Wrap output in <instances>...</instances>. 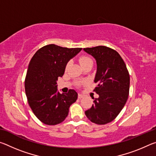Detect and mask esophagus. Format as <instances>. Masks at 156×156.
Masks as SVG:
<instances>
[{
    "label": "esophagus",
    "mask_w": 156,
    "mask_h": 156,
    "mask_svg": "<svg viewBox=\"0 0 156 156\" xmlns=\"http://www.w3.org/2000/svg\"><path fill=\"white\" fill-rule=\"evenodd\" d=\"M84 97V96L83 94H78V98L79 99H82Z\"/></svg>",
    "instance_id": "1"
}]
</instances>
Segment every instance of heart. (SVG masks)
Here are the masks:
<instances>
[{
	"label": "heart",
	"mask_w": 156,
	"mask_h": 156,
	"mask_svg": "<svg viewBox=\"0 0 156 156\" xmlns=\"http://www.w3.org/2000/svg\"><path fill=\"white\" fill-rule=\"evenodd\" d=\"M79 62H80L81 67H83V66L87 65V64H89V63L93 62V61H92V60L89 57H87V56H81V57L79 58ZM69 63L70 62H68L67 63V66H66V67L67 68L69 67Z\"/></svg>",
	"instance_id": "heart-1"
}]
</instances>
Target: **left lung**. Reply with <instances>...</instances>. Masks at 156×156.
Instances as JSON below:
<instances>
[{
	"label": "left lung",
	"instance_id": "8db88e82",
	"mask_svg": "<svg viewBox=\"0 0 156 156\" xmlns=\"http://www.w3.org/2000/svg\"><path fill=\"white\" fill-rule=\"evenodd\" d=\"M83 50L93 56L97 69L94 91L99 95L94 104L85 112L91 122L105 125L112 122L125 106L128 99L130 77L126 65L118 53L109 47L98 46Z\"/></svg>",
	"mask_w": 156,
	"mask_h": 156
}]
</instances>
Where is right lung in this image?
<instances>
[{"mask_svg":"<svg viewBox=\"0 0 156 156\" xmlns=\"http://www.w3.org/2000/svg\"><path fill=\"white\" fill-rule=\"evenodd\" d=\"M81 50L48 44L38 49L30 60L25 94L34 115L45 125H56L64 121L69 107L78 98L74 89L60 94L57 81L64 74L68 62Z\"/></svg>","mask_w":156,"mask_h":156,"instance_id":"add662e5","label":"right lung"}]
</instances>
